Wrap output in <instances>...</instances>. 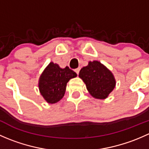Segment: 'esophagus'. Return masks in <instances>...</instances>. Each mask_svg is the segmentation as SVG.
<instances>
[{"mask_svg": "<svg viewBox=\"0 0 149 149\" xmlns=\"http://www.w3.org/2000/svg\"><path fill=\"white\" fill-rule=\"evenodd\" d=\"M79 71H80V68H78L75 69V72H76V73H77V74H79Z\"/></svg>", "mask_w": 149, "mask_h": 149, "instance_id": "1", "label": "esophagus"}]
</instances>
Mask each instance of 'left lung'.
Masks as SVG:
<instances>
[{
  "instance_id": "left-lung-1",
  "label": "left lung",
  "mask_w": 149,
  "mask_h": 149,
  "mask_svg": "<svg viewBox=\"0 0 149 149\" xmlns=\"http://www.w3.org/2000/svg\"><path fill=\"white\" fill-rule=\"evenodd\" d=\"M79 76L86 84L88 93L98 100L107 98L116 86L113 73L98 61H89L88 65L81 69Z\"/></svg>"
}]
</instances>
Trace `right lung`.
<instances>
[{"label": "right lung", "instance_id": "right-lung-1", "mask_svg": "<svg viewBox=\"0 0 149 149\" xmlns=\"http://www.w3.org/2000/svg\"><path fill=\"white\" fill-rule=\"evenodd\" d=\"M76 76L77 74L68 66L61 68L57 63L50 62L39 79L40 94L47 103H57L64 97L69 80Z\"/></svg>", "mask_w": 149, "mask_h": 149}]
</instances>
